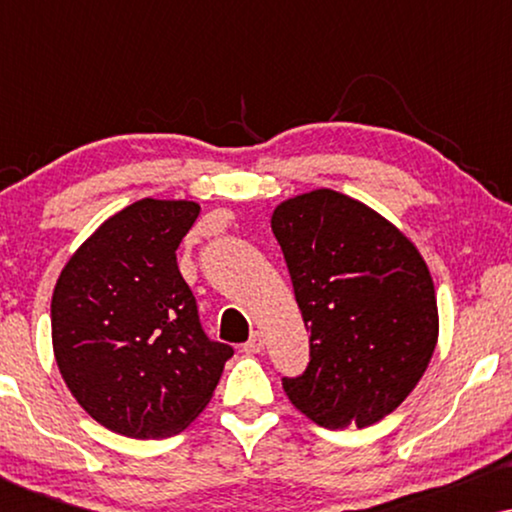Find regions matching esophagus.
<instances>
[{
    "label": "esophagus",
    "mask_w": 512,
    "mask_h": 512,
    "mask_svg": "<svg viewBox=\"0 0 512 512\" xmlns=\"http://www.w3.org/2000/svg\"><path fill=\"white\" fill-rule=\"evenodd\" d=\"M263 347H265L263 333H254V335H251V338H249V342H244V352H249V354L263 352Z\"/></svg>",
    "instance_id": "obj_1"
}]
</instances>
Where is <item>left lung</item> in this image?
Wrapping results in <instances>:
<instances>
[{"label": "left lung", "instance_id": "1", "mask_svg": "<svg viewBox=\"0 0 512 512\" xmlns=\"http://www.w3.org/2000/svg\"><path fill=\"white\" fill-rule=\"evenodd\" d=\"M310 363L286 396L326 429L370 426L401 405L438 342L433 279L415 244L363 202L331 188L272 214Z\"/></svg>", "mask_w": 512, "mask_h": 512}]
</instances>
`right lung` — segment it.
Here are the masks:
<instances>
[{
  "label": "right lung",
  "mask_w": 512,
  "mask_h": 512,
  "mask_svg": "<svg viewBox=\"0 0 512 512\" xmlns=\"http://www.w3.org/2000/svg\"><path fill=\"white\" fill-rule=\"evenodd\" d=\"M188 200L144 198L111 216L62 268L51 300L60 375L95 422L170 438L212 398L233 347L209 340L177 249Z\"/></svg>",
  "instance_id": "add662e5"
}]
</instances>
